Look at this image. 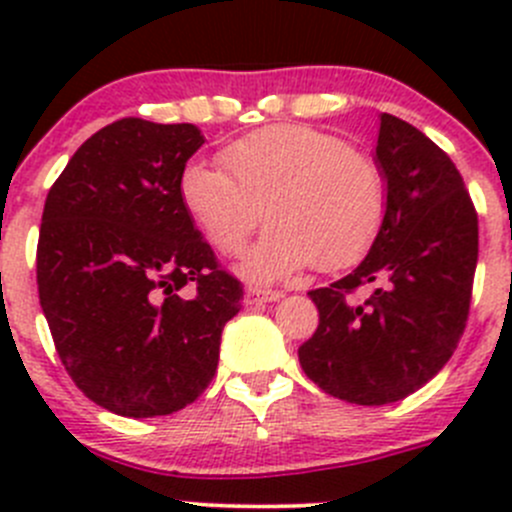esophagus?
I'll return each mask as SVG.
<instances>
[{"mask_svg":"<svg viewBox=\"0 0 512 512\" xmlns=\"http://www.w3.org/2000/svg\"><path fill=\"white\" fill-rule=\"evenodd\" d=\"M282 297V292H275V289H262V287H247L245 289V304L255 307V304L265 302H277Z\"/></svg>","mask_w":512,"mask_h":512,"instance_id":"obj_1","label":"esophagus"}]
</instances>
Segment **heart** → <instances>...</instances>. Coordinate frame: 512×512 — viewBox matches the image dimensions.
I'll return each mask as SVG.
<instances>
[{"label":"heart","instance_id":"obj_1","mask_svg":"<svg viewBox=\"0 0 512 512\" xmlns=\"http://www.w3.org/2000/svg\"><path fill=\"white\" fill-rule=\"evenodd\" d=\"M220 165L190 163L180 203L227 257L245 250L267 215L270 230L245 262L252 280H282L309 265L347 270L369 255L384 227V170L337 133L275 123L225 146Z\"/></svg>","mask_w":512,"mask_h":512}]
</instances>
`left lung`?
Segmentation results:
<instances>
[{"mask_svg": "<svg viewBox=\"0 0 512 512\" xmlns=\"http://www.w3.org/2000/svg\"><path fill=\"white\" fill-rule=\"evenodd\" d=\"M376 163L384 227L352 275L309 292L319 324L299 347L319 389L359 406L406 399L446 366L466 329L478 262L476 205L431 138L384 113ZM366 284L377 287L359 303L353 294Z\"/></svg>", "mask_w": 512, "mask_h": 512, "instance_id": "obj_1", "label": "left lung"}]
</instances>
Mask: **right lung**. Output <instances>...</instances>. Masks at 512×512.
Masks as SVG:
<instances>
[{"label":"right lung","instance_id":"right-lung-1","mask_svg":"<svg viewBox=\"0 0 512 512\" xmlns=\"http://www.w3.org/2000/svg\"><path fill=\"white\" fill-rule=\"evenodd\" d=\"M205 143L193 123L121 118L51 185L36 245L39 304L74 384L118 416H168L213 381L242 285L178 195ZM193 286L185 298L182 289Z\"/></svg>","mask_w":512,"mask_h":512}]
</instances>
